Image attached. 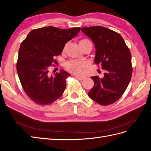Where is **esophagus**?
I'll list each match as a JSON object with an SVG mask.
<instances>
[{"label": "esophagus", "instance_id": "obj_1", "mask_svg": "<svg viewBox=\"0 0 151 151\" xmlns=\"http://www.w3.org/2000/svg\"><path fill=\"white\" fill-rule=\"evenodd\" d=\"M74 77H75L76 78L78 79H79V80H80V81H82V80H83V79H84V77H82V76H77V75H74Z\"/></svg>", "mask_w": 151, "mask_h": 151}]
</instances>
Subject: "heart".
I'll return each instance as SVG.
<instances>
[{
    "instance_id": "obj_1",
    "label": "heart",
    "mask_w": 151,
    "mask_h": 151,
    "mask_svg": "<svg viewBox=\"0 0 151 151\" xmlns=\"http://www.w3.org/2000/svg\"><path fill=\"white\" fill-rule=\"evenodd\" d=\"M86 41H88V40L86 39L81 40L79 42V45ZM86 63L84 61H78V60H70V61H67L65 63V68L67 71L78 75L82 72L83 69L86 67Z\"/></svg>"
}]
</instances>
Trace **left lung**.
<instances>
[{
  "instance_id": "left-lung-1",
  "label": "left lung",
  "mask_w": 151,
  "mask_h": 151,
  "mask_svg": "<svg viewBox=\"0 0 151 151\" xmlns=\"http://www.w3.org/2000/svg\"><path fill=\"white\" fill-rule=\"evenodd\" d=\"M92 40L95 51V63L105 70L103 78L93 76L94 86L88 92L97 103L107 106L122 97L129 83L133 68L130 50L119 33L102 26L81 28Z\"/></svg>"
}]
</instances>
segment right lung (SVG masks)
Listing matches in <instances>:
<instances>
[{"label": "right lung", "mask_w": 151, "mask_h": 151, "mask_svg": "<svg viewBox=\"0 0 151 151\" xmlns=\"http://www.w3.org/2000/svg\"><path fill=\"white\" fill-rule=\"evenodd\" d=\"M80 27L61 29L52 26L33 29L22 42L17 70L23 89L35 103L48 105L63 93L70 73L63 70L50 76L55 57L61 54L66 43L78 34Z\"/></svg>", "instance_id": "right-lung-1"}]
</instances>
